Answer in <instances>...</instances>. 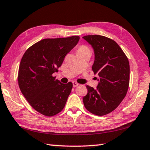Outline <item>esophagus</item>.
I'll use <instances>...</instances> for the list:
<instances>
[{
  "mask_svg": "<svg viewBox=\"0 0 150 150\" xmlns=\"http://www.w3.org/2000/svg\"><path fill=\"white\" fill-rule=\"evenodd\" d=\"M79 85V83H77V82H73V86L74 87H77V86Z\"/></svg>",
  "mask_w": 150,
  "mask_h": 150,
  "instance_id": "34e87169",
  "label": "esophagus"
}]
</instances>
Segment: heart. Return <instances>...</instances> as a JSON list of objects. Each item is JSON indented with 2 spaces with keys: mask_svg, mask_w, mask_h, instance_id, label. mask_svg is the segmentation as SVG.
I'll return each mask as SVG.
<instances>
[{
  "mask_svg": "<svg viewBox=\"0 0 150 150\" xmlns=\"http://www.w3.org/2000/svg\"><path fill=\"white\" fill-rule=\"evenodd\" d=\"M88 51H89L90 52V50L89 48H88L87 46H86L85 45H81L78 47L77 49V53H81V52H88Z\"/></svg>",
  "mask_w": 150,
  "mask_h": 150,
  "instance_id": "heart-1",
  "label": "heart"
}]
</instances>
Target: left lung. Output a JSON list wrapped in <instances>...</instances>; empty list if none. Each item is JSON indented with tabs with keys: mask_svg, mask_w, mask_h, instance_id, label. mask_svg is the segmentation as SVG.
<instances>
[{
	"mask_svg": "<svg viewBox=\"0 0 150 150\" xmlns=\"http://www.w3.org/2000/svg\"><path fill=\"white\" fill-rule=\"evenodd\" d=\"M95 52L92 69L99 77L96 89L87 85L83 103L93 115L103 116L118 107L125 97L130 82L128 57L115 41L100 35L83 37Z\"/></svg>",
	"mask_w": 150,
	"mask_h": 150,
	"instance_id": "8db88e82",
	"label": "left lung"
}]
</instances>
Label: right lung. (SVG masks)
I'll list each match as a JSON object with an SVG mask.
<instances>
[{
    "mask_svg": "<svg viewBox=\"0 0 150 150\" xmlns=\"http://www.w3.org/2000/svg\"><path fill=\"white\" fill-rule=\"evenodd\" d=\"M79 36L47 38L28 49L20 63L18 82L32 107L42 115L53 116L62 111L73 88L53 77L65 55L74 47Z\"/></svg>",
    "mask_w": 150,
    "mask_h": 150,
    "instance_id": "obj_1",
    "label": "right lung"
}]
</instances>
